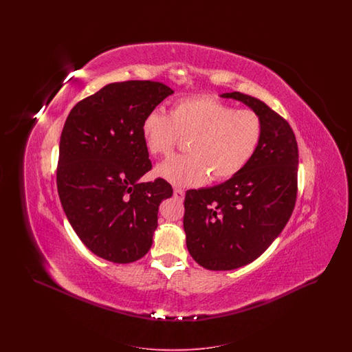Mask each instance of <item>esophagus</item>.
I'll return each mask as SVG.
<instances>
[{
    "label": "esophagus",
    "mask_w": 352,
    "mask_h": 352,
    "mask_svg": "<svg viewBox=\"0 0 352 352\" xmlns=\"http://www.w3.org/2000/svg\"><path fill=\"white\" fill-rule=\"evenodd\" d=\"M174 197L179 201H182L184 197V191L182 188H174Z\"/></svg>",
    "instance_id": "1"
}]
</instances>
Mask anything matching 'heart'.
I'll return each mask as SVG.
<instances>
[{"instance_id":"obj_1","label":"heart","mask_w":352,"mask_h":352,"mask_svg":"<svg viewBox=\"0 0 352 352\" xmlns=\"http://www.w3.org/2000/svg\"><path fill=\"white\" fill-rule=\"evenodd\" d=\"M141 132L154 157H168L187 138L188 154L174 155L155 173L175 186H198L207 177L221 182L245 168L261 144L264 121L251 109H236L210 96L174 101L170 113L153 109L142 120Z\"/></svg>"}]
</instances>
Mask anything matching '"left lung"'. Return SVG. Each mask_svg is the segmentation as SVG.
I'll list each match as a JSON object with an SVG mask.
<instances>
[{
  "instance_id": "8db88e82",
  "label": "left lung",
  "mask_w": 352,
  "mask_h": 352,
  "mask_svg": "<svg viewBox=\"0 0 352 352\" xmlns=\"http://www.w3.org/2000/svg\"><path fill=\"white\" fill-rule=\"evenodd\" d=\"M248 105L264 121L251 162L224 184L184 197L187 250L203 268L232 270L256 260L281 234L297 199L298 146L289 122L264 101L241 92L220 95Z\"/></svg>"
}]
</instances>
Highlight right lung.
<instances>
[{
	"label": "right lung",
	"instance_id": "add662e5",
	"mask_svg": "<svg viewBox=\"0 0 352 352\" xmlns=\"http://www.w3.org/2000/svg\"><path fill=\"white\" fill-rule=\"evenodd\" d=\"M174 91L166 84H107L79 101L65 122L56 186L69 224L104 260L128 264L151 250L158 207L173 195L162 178L138 182L151 168L142 120Z\"/></svg>",
	"mask_w": 352,
	"mask_h": 352
}]
</instances>
